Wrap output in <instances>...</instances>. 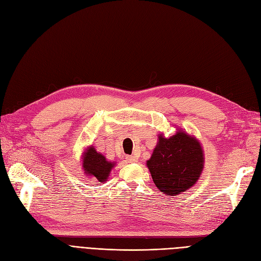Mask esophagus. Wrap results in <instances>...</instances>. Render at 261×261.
<instances>
[{
  "label": "esophagus",
  "instance_id": "obj_1",
  "mask_svg": "<svg viewBox=\"0 0 261 261\" xmlns=\"http://www.w3.org/2000/svg\"><path fill=\"white\" fill-rule=\"evenodd\" d=\"M127 159H128V162H130V163H137L138 162V157L136 155L128 156Z\"/></svg>",
  "mask_w": 261,
  "mask_h": 261
}]
</instances>
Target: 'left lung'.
<instances>
[{
	"instance_id": "left-lung-1",
	"label": "left lung",
	"mask_w": 261,
	"mask_h": 261,
	"mask_svg": "<svg viewBox=\"0 0 261 261\" xmlns=\"http://www.w3.org/2000/svg\"><path fill=\"white\" fill-rule=\"evenodd\" d=\"M200 143L186 131L178 130L170 138L163 133L146 165L159 191L166 195H179L191 189L204 168Z\"/></svg>"
}]
</instances>
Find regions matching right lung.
Returning a JSON list of instances; mask_svg holds the SVG:
<instances>
[{
  "label": "right lung",
  "mask_w": 261,
  "mask_h": 261,
  "mask_svg": "<svg viewBox=\"0 0 261 261\" xmlns=\"http://www.w3.org/2000/svg\"><path fill=\"white\" fill-rule=\"evenodd\" d=\"M114 166L115 163L108 162L106 157L97 153L93 146L88 147L83 153L82 167L85 173L88 176H93L99 182H105L108 179Z\"/></svg>",
  "instance_id": "1"
}]
</instances>
